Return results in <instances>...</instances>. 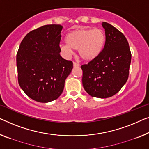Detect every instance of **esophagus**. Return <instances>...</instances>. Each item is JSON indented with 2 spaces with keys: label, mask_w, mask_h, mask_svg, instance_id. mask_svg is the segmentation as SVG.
Segmentation results:
<instances>
[{
  "label": "esophagus",
  "mask_w": 149,
  "mask_h": 149,
  "mask_svg": "<svg viewBox=\"0 0 149 149\" xmlns=\"http://www.w3.org/2000/svg\"><path fill=\"white\" fill-rule=\"evenodd\" d=\"M79 64L78 63L74 61V67H79Z\"/></svg>",
  "instance_id": "34e87169"
}]
</instances>
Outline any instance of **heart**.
Here are the masks:
<instances>
[{
	"instance_id": "heart-1",
	"label": "heart",
	"mask_w": 149,
	"mask_h": 149,
	"mask_svg": "<svg viewBox=\"0 0 149 149\" xmlns=\"http://www.w3.org/2000/svg\"><path fill=\"white\" fill-rule=\"evenodd\" d=\"M67 44L60 45V49L65 56L72 55V50H78L79 57L84 61H90L97 58L102 51L106 42V35L100 29H80L68 33Z\"/></svg>"
}]
</instances>
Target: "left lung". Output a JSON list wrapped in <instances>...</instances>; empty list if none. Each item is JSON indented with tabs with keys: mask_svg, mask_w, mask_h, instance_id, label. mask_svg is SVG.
Returning <instances> with one entry per match:
<instances>
[{
	"mask_svg": "<svg viewBox=\"0 0 149 149\" xmlns=\"http://www.w3.org/2000/svg\"><path fill=\"white\" fill-rule=\"evenodd\" d=\"M102 25L106 34L103 49L97 58L81 68L86 92L92 97L106 98L118 92L127 81L131 52L123 33L106 22Z\"/></svg>",
	"mask_w": 149,
	"mask_h": 149,
	"instance_id": "1",
	"label": "left lung"
}]
</instances>
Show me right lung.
<instances>
[{
	"label": "right lung",
	"instance_id": "obj_1",
	"mask_svg": "<svg viewBox=\"0 0 149 149\" xmlns=\"http://www.w3.org/2000/svg\"><path fill=\"white\" fill-rule=\"evenodd\" d=\"M62 29L60 25H47L33 30L18 50V82L30 98L39 102L58 98L73 68V62L59 54Z\"/></svg>",
	"mask_w": 149,
	"mask_h": 149
}]
</instances>
